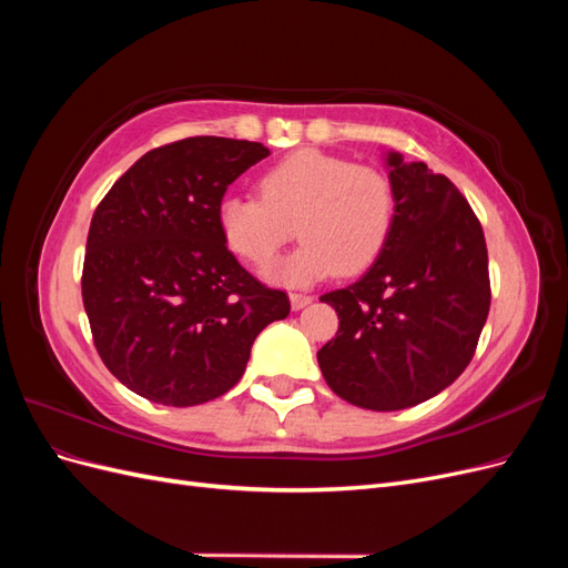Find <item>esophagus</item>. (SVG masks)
<instances>
[{
	"mask_svg": "<svg viewBox=\"0 0 568 568\" xmlns=\"http://www.w3.org/2000/svg\"><path fill=\"white\" fill-rule=\"evenodd\" d=\"M288 298H291V307H294V311H301V307L313 303V296H307V294H291Z\"/></svg>",
	"mask_w": 568,
	"mask_h": 568,
	"instance_id": "obj_1",
	"label": "esophagus"
}]
</instances>
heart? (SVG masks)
Returning <instances> with one entry per match:
<instances>
[{
    "instance_id": "1",
    "label": "heart",
    "mask_w": 568,
    "mask_h": 568,
    "mask_svg": "<svg viewBox=\"0 0 568 568\" xmlns=\"http://www.w3.org/2000/svg\"><path fill=\"white\" fill-rule=\"evenodd\" d=\"M257 189L261 199H220L217 230L225 246L255 267L272 263L296 232L303 244L267 270L274 282L313 284L334 272L355 277L388 246L395 192L382 170L301 149L270 165Z\"/></svg>"
}]
</instances>
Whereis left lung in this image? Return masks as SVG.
<instances>
[{"mask_svg":"<svg viewBox=\"0 0 568 568\" xmlns=\"http://www.w3.org/2000/svg\"><path fill=\"white\" fill-rule=\"evenodd\" d=\"M395 225L363 277L324 294L336 336L317 351L324 382L351 405L393 412L448 388L471 363L490 311L488 248L459 189L388 151Z\"/></svg>","mask_w":568,"mask_h":568,"instance_id":"left-lung-1","label":"left lung"}]
</instances>
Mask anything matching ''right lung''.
I'll list each match as a JSON object with an SVG mask.
<instances>
[{
	"instance_id": "right-lung-1",
	"label": "right lung",
	"mask_w": 568,
	"mask_h": 568,
	"mask_svg": "<svg viewBox=\"0 0 568 568\" xmlns=\"http://www.w3.org/2000/svg\"><path fill=\"white\" fill-rule=\"evenodd\" d=\"M265 156L257 142L189 136L144 153L97 205L84 313L109 372L151 403L189 407L227 393L255 336L291 311L217 230L227 186Z\"/></svg>"
}]
</instances>
